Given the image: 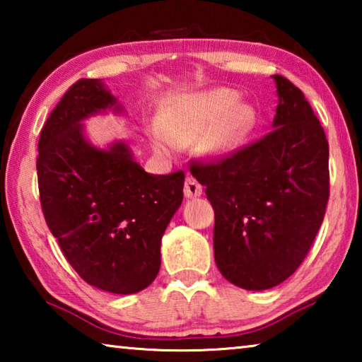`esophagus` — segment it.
<instances>
[{
	"mask_svg": "<svg viewBox=\"0 0 362 362\" xmlns=\"http://www.w3.org/2000/svg\"><path fill=\"white\" fill-rule=\"evenodd\" d=\"M183 192H185L187 198H196V196L203 194V185L194 177L188 175L185 179V185H183Z\"/></svg>",
	"mask_w": 362,
	"mask_h": 362,
	"instance_id": "obj_1",
	"label": "esophagus"
}]
</instances>
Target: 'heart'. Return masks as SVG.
I'll list each match as a JSON object with an SVG mask.
<instances>
[{"instance_id":"obj_1","label":"heart","mask_w":362,"mask_h":362,"mask_svg":"<svg viewBox=\"0 0 362 362\" xmlns=\"http://www.w3.org/2000/svg\"><path fill=\"white\" fill-rule=\"evenodd\" d=\"M240 95L231 89L180 97L164 103L158 126L150 129L153 148L173 155L177 145L192 144L198 136V150L217 159L240 146L257 122V112L247 103H238Z\"/></svg>"}]
</instances>
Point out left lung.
Returning a JSON list of instances; mask_svg holds the SVG:
<instances>
[{
  "label": "left lung",
  "mask_w": 362,
  "mask_h": 362,
  "mask_svg": "<svg viewBox=\"0 0 362 362\" xmlns=\"http://www.w3.org/2000/svg\"><path fill=\"white\" fill-rule=\"evenodd\" d=\"M273 129L217 159H194L216 225L217 268L238 287L283 283L305 260L329 201V144L302 90L274 75Z\"/></svg>",
  "instance_id": "8db88e82"
}]
</instances>
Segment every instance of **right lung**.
<instances>
[{
    "label": "right lung",
    "instance_id": "right-lung-1",
    "mask_svg": "<svg viewBox=\"0 0 362 362\" xmlns=\"http://www.w3.org/2000/svg\"><path fill=\"white\" fill-rule=\"evenodd\" d=\"M115 103L97 79L71 84L42 126L36 170L41 209L66 262L90 286L136 293L161 267L185 174H148L124 144L97 150L86 142L79 122Z\"/></svg>",
    "mask_w": 362,
    "mask_h": 362
}]
</instances>
